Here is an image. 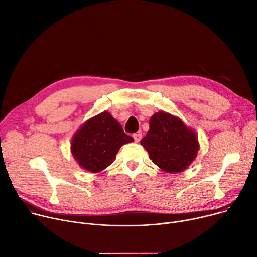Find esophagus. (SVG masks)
<instances>
[{
    "label": "esophagus",
    "mask_w": 257,
    "mask_h": 257,
    "mask_svg": "<svg viewBox=\"0 0 257 257\" xmlns=\"http://www.w3.org/2000/svg\"><path fill=\"white\" fill-rule=\"evenodd\" d=\"M133 138H134V141H135V143H139L142 141V138H143V134L142 133H134L133 134Z\"/></svg>",
    "instance_id": "34e87169"
}]
</instances>
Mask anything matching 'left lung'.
Returning <instances> with one entry per match:
<instances>
[{"instance_id": "1", "label": "left lung", "mask_w": 257, "mask_h": 257, "mask_svg": "<svg viewBox=\"0 0 257 257\" xmlns=\"http://www.w3.org/2000/svg\"><path fill=\"white\" fill-rule=\"evenodd\" d=\"M141 143L155 164L168 173L188 168L199 151L197 134L165 111L152 116L150 130Z\"/></svg>"}]
</instances>
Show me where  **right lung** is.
Returning a JSON list of instances; mask_svg holds the SVG:
<instances>
[{
  "mask_svg": "<svg viewBox=\"0 0 257 257\" xmlns=\"http://www.w3.org/2000/svg\"><path fill=\"white\" fill-rule=\"evenodd\" d=\"M133 142L110 113L103 111L88 120L75 134L72 153L79 165L90 172L109 166L120 148Z\"/></svg>",
  "mask_w": 257,
  "mask_h": 257,
  "instance_id": "obj_1",
  "label": "right lung"
}]
</instances>
